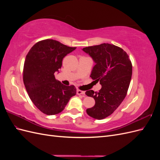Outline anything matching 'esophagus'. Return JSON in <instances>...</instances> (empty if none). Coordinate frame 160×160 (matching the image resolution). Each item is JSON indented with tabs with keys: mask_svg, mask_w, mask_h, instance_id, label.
Returning a JSON list of instances; mask_svg holds the SVG:
<instances>
[{
	"mask_svg": "<svg viewBox=\"0 0 160 160\" xmlns=\"http://www.w3.org/2000/svg\"><path fill=\"white\" fill-rule=\"evenodd\" d=\"M85 91H81L79 89H77V95H85Z\"/></svg>",
	"mask_w": 160,
	"mask_h": 160,
	"instance_id": "obj_1",
	"label": "esophagus"
}]
</instances>
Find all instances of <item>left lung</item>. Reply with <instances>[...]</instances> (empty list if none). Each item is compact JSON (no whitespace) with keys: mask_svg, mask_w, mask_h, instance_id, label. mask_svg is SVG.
I'll list each match as a JSON object with an SVG mask.
<instances>
[{"mask_svg":"<svg viewBox=\"0 0 160 160\" xmlns=\"http://www.w3.org/2000/svg\"><path fill=\"white\" fill-rule=\"evenodd\" d=\"M83 51L96 63L90 77L101 85L99 92H85L95 101L93 107L86 110L87 113L103 119L112 114L126 96L132 75V62L122 48L109 43L87 47Z\"/></svg>","mask_w":160,"mask_h":160,"instance_id":"8db88e82","label":"left lung"}]
</instances>
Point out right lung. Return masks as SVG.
<instances>
[{
    "mask_svg": "<svg viewBox=\"0 0 160 160\" xmlns=\"http://www.w3.org/2000/svg\"><path fill=\"white\" fill-rule=\"evenodd\" d=\"M75 49L45 39L37 42L27 53L23 67L24 85L34 105L43 113H61L76 95L74 85H64L54 75L61 67L63 58Z\"/></svg>",
    "mask_w": 160,
    "mask_h": 160,
    "instance_id": "obj_1",
    "label": "right lung"
}]
</instances>
